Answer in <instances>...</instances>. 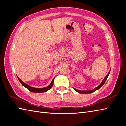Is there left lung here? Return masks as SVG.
I'll list each match as a JSON object with an SVG mask.
<instances>
[{
    "label": "left lung",
    "instance_id": "obj_1",
    "mask_svg": "<svg viewBox=\"0 0 126 126\" xmlns=\"http://www.w3.org/2000/svg\"><path fill=\"white\" fill-rule=\"evenodd\" d=\"M110 70H111V69H110ZM110 70L109 72H108V74L107 75V76L105 77V78L104 79V80H103L102 82L101 83V84H100L99 86L98 87H96V88L93 89V90H77V89H75V88H74V89H75L76 91H77V92H78V93H80V94H90V93H92L94 92V91H96L97 90L99 89L100 88H101V87L103 86V85H104V83H105V82H106L107 79V78H108V76H109V73H110Z\"/></svg>",
    "mask_w": 126,
    "mask_h": 126
}]
</instances>
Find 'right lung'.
I'll return each instance as SVG.
<instances>
[{
    "mask_svg": "<svg viewBox=\"0 0 126 126\" xmlns=\"http://www.w3.org/2000/svg\"><path fill=\"white\" fill-rule=\"evenodd\" d=\"M17 77L22 86H24L25 87H26V88L28 90H29L30 91H31V92H33V93H44V92H45V91H47L49 90L52 87L53 85H54V80L55 79V78H54V79L52 80L51 83H50V85L49 86H48L46 87H45V88H33L32 87H30V86H29L28 85H27L26 83H24L23 81H21L20 79L18 77Z\"/></svg>",
    "mask_w": 126,
    "mask_h": 126,
    "instance_id": "obj_1",
    "label": "right lung"
}]
</instances>
